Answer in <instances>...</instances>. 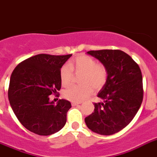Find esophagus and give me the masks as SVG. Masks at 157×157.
<instances>
[{
	"instance_id": "1",
	"label": "esophagus",
	"mask_w": 157,
	"mask_h": 157,
	"mask_svg": "<svg viewBox=\"0 0 157 157\" xmlns=\"http://www.w3.org/2000/svg\"><path fill=\"white\" fill-rule=\"evenodd\" d=\"M80 105V103H77V102H72V106H76V105Z\"/></svg>"
}]
</instances>
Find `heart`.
Listing matches in <instances>:
<instances>
[{
  "mask_svg": "<svg viewBox=\"0 0 157 157\" xmlns=\"http://www.w3.org/2000/svg\"><path fill=\"white\" fill-rule=\"evenodd\" d=\"M73 72L76 74L83 73L81 86H71L64 92V97L72 102H81L93 93L96 89H101L108 80V70L103 64L86 55H81L72 60L68 64H64L60 72V81L63 86L72 83Z\"/></svg>",
  "mask_w": 157,
  "mask_h": 157,
  "instance_id": "1",
  "label": "heart"
}]
</instances>
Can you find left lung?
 <instances>
[{"label":"left lung","instance_id":"left-lung-1","mask_svg":"<svg viewBox=\"0 0 157 157\" xmlns=\"http://www.w3.org/2000/svg\"><path fill=\"white\" fill-rule=\"evenodd\" d=\"M88 53L106 67L108 80L97 95L103 102L94 103V113L85 117V123L96 133L113 135L132 121L141 105V71L137 63L121 50H92Z\"/></svg>","mask_w":157,"mask_h":157}]
</instances>
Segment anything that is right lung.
I'll use <instances>...</instances> for the list:
<instances>
[{
	"label": "right lung",
	"instance_id": "obj_1",
	"mask_svg": "<svg viewBox=\"0 0 157 157\" xmlns=\"http://www.w3.org/2000/svg\"><path fill=\"white\" fill-rule=\"evenodd\" d=\"M71 56L38 54L23 60L12 72L9 103L18 121L33 133L51 135L66 123L71 103L61 99L56 105L48 96L61 88L60 68Z\"/></svg>",
	"mask_w": 157,
	"mask_h": 157
}]
</instances>
